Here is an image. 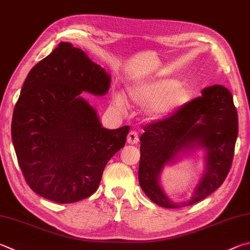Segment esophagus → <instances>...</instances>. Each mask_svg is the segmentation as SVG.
Returning <instances> with one entry per match:
<instances>
[{
    "mask_svg": "<svg viewBox=\"0 0 250 250\" xmlns=\"http://www.w3.org/2000/svg\"><path fill=\"white\" fill-rule=\"evenodd\" d=\"M126 142L129 144H138L139 143V134L135 131H130L126 138Z\"/></svg>",
    "mask_w": 250,
    "mask_h": 250,
    "instance_id": "34e87169",
    "label": "esophagus"
}]
</instances>
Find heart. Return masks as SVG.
<instances>
[{
    "instance_id": "obj_1",
    "label": "heart",
    "mask_w": 250,
    "mask_h": 250,
    "mask_svg": "<svg viewBox=\"0 0 250 250\" xmlns=\"http://www.w3.org/2000/svg\"><path fill=\"white\" fill-rule=\"evenodd\" d=\"M128 96L138 107H148L147 115L153 120H162L179 110L191 99L192 92L186 83L177 79L163 78L148 80L129 88ZM115 105L125 109L126 103L122 95L115 97Z\"/></svg>"
}]
</instances>
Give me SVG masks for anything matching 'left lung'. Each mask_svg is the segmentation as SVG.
Returning <instances> with one entry per match:
<instances>
[{
  "label": "left lung",
  "mask_w": 250,
  "mask_h": 250,
  "mask_svg": "<svg viewBox=\"0 0 250 250\" xmlns=\"http://www.w3.org/2000/svg\"><path fill=\"white\" fill-rule=\"evenodd\" d=\"M201 94L169 118L144 126L140 138L139 183L144 193L163 208H176L201 201L223 184L232 166L238 134L232 94L222 85L204 88ZM199 148L206 152L205 172L190 201L174 203L159 184L161 171L183 153Z\"/></svg>",
  "instance_id": "1"
}]
</instances>
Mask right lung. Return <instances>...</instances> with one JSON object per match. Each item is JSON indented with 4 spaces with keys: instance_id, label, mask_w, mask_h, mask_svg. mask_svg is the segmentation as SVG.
<instances>
[{
    "instance_id": "1",
    "label": "right lung",
    "mask_w": 250,
    "mask_h": 250,
    "mask_svg": "<svg viewBox=\"0 0 250 250\" xmlns=\"http://www.w3.org/2000/svg\"><path fill=\"white\" fill-rule=\"evenodd\" d=\"M110 75L70 42H60L27 75L12 119V140L26 183L39 196L73 203L96 191L130 126L103 128L82 96L105 95Z\"/></svg>"
}]
</instances>
